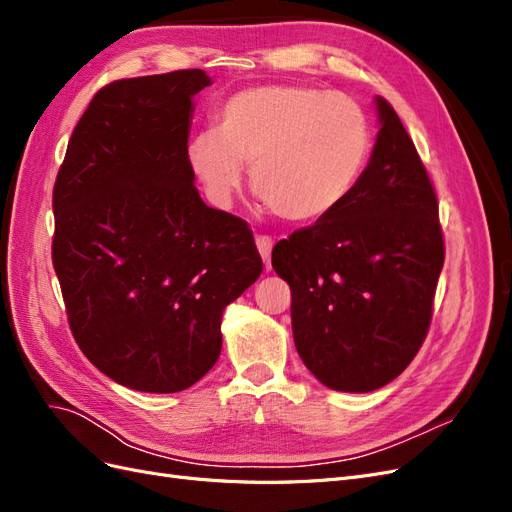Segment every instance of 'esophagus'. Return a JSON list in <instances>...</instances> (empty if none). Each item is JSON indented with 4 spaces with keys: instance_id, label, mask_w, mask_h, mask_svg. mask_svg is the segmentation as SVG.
I'll list each match as a JSON object with an SVG mask.
<instances>
[{
    "instance_id": "esophagus-1",
    "label": "esophagus",
    "mask_w": 512,
    "mask_h": 512,
    "mask_svg": "<svg viewBox=\"0 0 512 512\" xmlns=\"http://www.w3.org/2000/svg\"><path fill=\"white\" fill-rule=\"evenodd\" d=\"M256 247H258V254L265 262V269H271V250H273V239L271 237H256Z\"/></svg>"
}]
</instances>
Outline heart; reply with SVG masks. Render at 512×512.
<instances>
[{"mask_svg":"<svg viewBox=\"0 0 512 512\" xmlns=\"http://www.w3.org/2000/svg\"><path fill=\"white\" fill-rule=\"evenodd\" d=\"M371 153L363 106L305 85H260L232 94L215 130L185 147L194 177L226 207L250 166L254 194L277 218L307 224L327 218L359 183Z\"/></svg>","mask_w":512,"mask_h":512,"instance_id":"b5f03b06","label":"heart"}]
</instances>
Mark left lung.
I'll use <instances>...</instances> for the list:
<instances>
[{
    "instance_id": "obj_1",
    "label": "left lung",
    "mask_w": 512,
    "mask_h": 512,
    "mask_svg": "<svg viewBox=\"0 0 512 512\" xmlns=\"http://www.w3.org/2000/svg\"><path fill=\"white\" fill-rule=\"evenodd\" d=\"M378 134L350 196L273 247L290 286L294 346L333 391L369 393L421 348L444 265L438 200L393 106L376 96Z\"/></svg>"
}]
</instances>
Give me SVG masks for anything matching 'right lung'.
Masks as SVG:
<instances>
[{
    "instance_id": "obj_1",
    "label": "right lung",
    "mask_w": 512,
    "mask_h": 512,
    "mask_svg": "<svg viewBox=\"0 0 512 512\" xmlns=\"http://www.w3.org/2000/svg\"><path fill=\"white\" fill-rule=\"evenodd\" d=\"M205 70L123 79L89 102L53 190V267L76 344L143 393L190 389L226 305L262 273L252 230L211 209L185 158Z\"/></svg>"
}]
</instances>
